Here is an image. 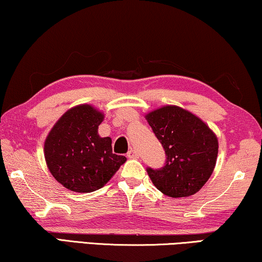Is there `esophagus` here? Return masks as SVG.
Wrapping results in <instances>:
<instances>
[{
  "label": "esophagus",
  "instance_id": "obj_1",
  "mask_svg": "<svg viewBox=\"0 0 262 262\" xmlns=\"http://www.w3.org/2000/svg\"><path fill=\"white\" fill-rule=\"evenodd\" d=\"M127 156H128V158H129V159H138V158H139V153H138V151H136L135 149H130V150L127 153Z\"/></svg>",
  "mask_w": 262,
  "mask_h": 262
}]
</instances>
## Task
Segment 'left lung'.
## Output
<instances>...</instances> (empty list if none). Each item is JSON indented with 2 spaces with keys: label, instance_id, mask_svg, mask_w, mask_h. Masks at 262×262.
Masks as SVG:
<instances>
[{
  "label": "left lung",
  "instance_id": "left-lung-1",
  "mask_svg": "<svg viewBox=\"0 0 262 262\" xmlns=\"http://www.w3.org/2000/svg\"><path fill=\"white\" fill-rule=\"evenodd\" d=\"M144 118L167 155L165 167L147 169L153 185L174 199L198 193L215 168V133L199 116L173 104L154 109Z\"/></svg>",
  "mask_w": 262,
  "mask_h": 262
}]
</instances>
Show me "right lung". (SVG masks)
Segmentation results:
<instances>
[{"label":"right lung","instance_id":"1","mask_svg":"<svg viewBox=\"0 0 262 262\" xmlns=\"http://www.w3.org/2000/svg\"><path fill=\"white\" fill-rule=\"evenodd\" d=\"M103 119V113L92 104H79L68 109L47 135V167L72 192L102 188L127 161L126 156L113 154L109 136L101 138L97 133Z\"/></svg>","mask_w":262,"mask_h":262}]
</instances>
